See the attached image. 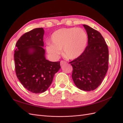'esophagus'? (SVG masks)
<instances>
[{
	"instance_id": "34e87169",
	"label": "esophagus",
	"mask_w": 123,
	"mask_h": 123,
	"mask_svg": "<svg viewBox=\"0 0 123 123\" xmlns=\"http://www.w3.org/2000/svg\"><path fill=\"white\" fill-rule=\"evenodd\" d=\"M66 64V62L65 61H62L60 62V64H61V66H64Z\"/></svg>"
}]
</instances>
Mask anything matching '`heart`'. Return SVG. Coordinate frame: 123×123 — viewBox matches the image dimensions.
Wrapping results in <instances>:
<instances>
[{"instance_id": "b5f03b06", "label": "heart", "mask_w": 123, "mask_h": 123, "mask_svg": "<svg viewBox=\"0 0 123 123\" xmlns=\"http://www.w3.org/2000/svg\"><path fill=\"white\" fill-rule=\"evenodd\" d=\"M52 44L46 49L54 57H57L63 49V54L69 59L79 57L83 53L88 42V36L84 30L71 28L59 29L51 36Z\"/></svg>"}]
</instances>
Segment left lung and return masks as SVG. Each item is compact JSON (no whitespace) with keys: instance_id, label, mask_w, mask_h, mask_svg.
Segmentation results:
<instances>
[{"instance_id":"8db88e82","label":"left lung","mask_w":123,"mask_h":123,"mask_svg":"<svg viewBox=\"0 0 123 123\" xmlns=\"http://www.w3.org/2000/svg\"><path fill=\"white\" fill-rule=\"evenodd\" d=\"M86 30L88 46L79 57L69 63L73 67L72 77L80 90L90 91L101 84L108 68L109 51L100 33L89 25Z\"/></svg>"}]
</instances>
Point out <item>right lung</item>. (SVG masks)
Wrapping results in <instances>:
<instances>
[{
    "instance_id": "1",
    "label": "right lung",
    "mask_w": 123,
    "mask_h": 123,
    "mask_svg": "<svg viewBox=\"0 0 123 123\" xmlns=\"http://www.w3.org/2000/svg\"><path fill=\"white\" fill-rule=\"evenodd\" d=\"M43 35V28L25 33L18 40L14 52L17 77L25 89L35 93L46 91L61 68L59 62L46 59Z\"/></svg>"
}]
</instances>
